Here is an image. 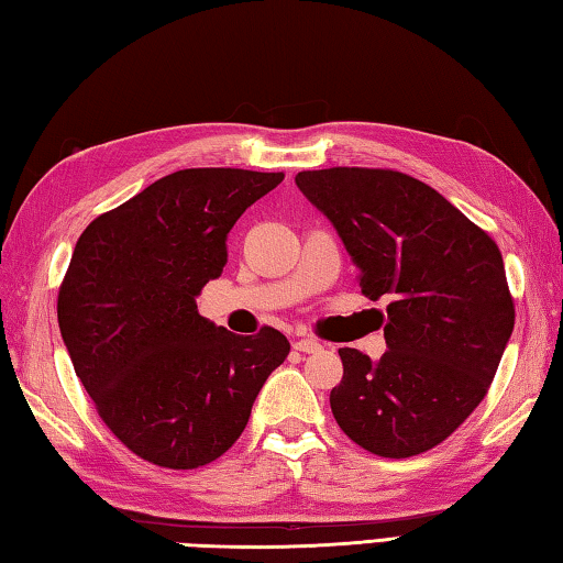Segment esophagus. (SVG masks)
Here are the masks:
<instances>
[{"mask_svg": "<svg viewBox=\"0 0 563 563\" xmlns=\"http://www.w3.org/2000/svg\"><path fill=\"white\" fill-rule=\"evenodd\" d=\"M292 347L298 352H305V355H310V352L322 350V342L316 340V338H298L292 342Z\"/></svg>", "mask_w": 563, "mask_h": 563, "instance_id": "1", "label": "esophagus"}]
</instances>
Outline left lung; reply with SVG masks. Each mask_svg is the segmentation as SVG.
<instances>
[{
	"label": "left lung",
	"mask_w": 563,
	"mask_h": 563,
	"mask_svg": "<svg viewBox=\"0 0 563 563\" xmlns=\"http://www.w3.org/2000/svg\"><path fill=\"white\" fill-rule=\"evenodd\" d=\"M335 228L360 288L387 298V352L340 347L330 393L340 430L379 456L422 454L470 417L514 330L497 243L422 180L385 168H322L295 176Z\"/></svg>",
	"instance_id": "8db88e82"
}]
</instances>
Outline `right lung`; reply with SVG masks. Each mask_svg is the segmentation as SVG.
<instances>
[{"instance_id": "1", "label": "right lung", "mask_w": 563, "mask_h": 563, "mask_svg": "<svg viewBox=\"0 0 563 563\" xmlns=\"http://www.w3.org/2000/svg\"><path fill=\"white\" fill-rule=\"evenodd\" d=\"M283 174L186 168L158 178L76 241L59 330L109 430L168 470L213 462L243 434L290 342L275 328L233 335L196 298L228 263V233Z\"/></svg>"}]
</instances>
